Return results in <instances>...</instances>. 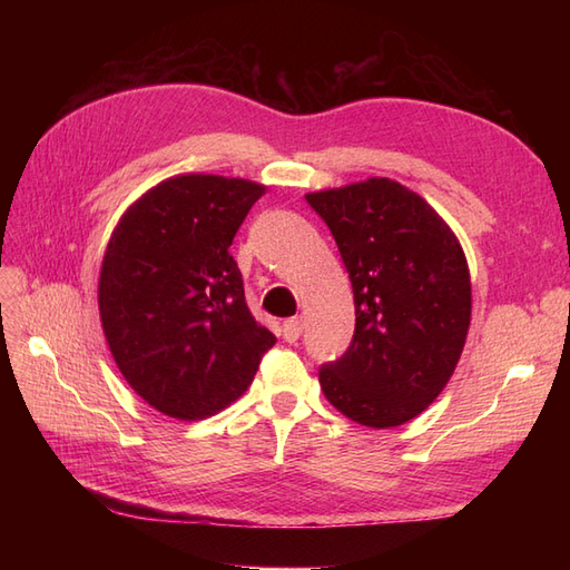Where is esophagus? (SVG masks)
Returning <instances> with one entry per match:
<instances>
[{
	"instance_id": "1",
	"label": "esophagus",
	"mask_w": 570,
	"mask_h": 570,
	"mask_svg": "<svg viewBox=\"0 0 570 570\" xmlns=\"http://www.w3.org/2000/svg\"><path fill=\"white\" fill-rule=\"evenodd\" d=\"M281 335L285 342H297L299 335H302V318H287L281 327Z\"/></svg>"
}]
</instances>
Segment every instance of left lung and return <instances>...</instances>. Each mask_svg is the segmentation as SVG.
Returning a JSON list of instances; mask_svg holds the SVG:
<instances>
[{"label": "left lung", "instance_id": "obj_1", "mask_svg": "<svg viewBox=\"0 0 570 570\" xmlns=\"http://www.w3.org/2000/svg\"><path fill=\"white\" fill-rule=\"evenodd\" d=\"M354 289L347 352L318 368L323 394L368 428L416 419L450 381L471 323V275L450 226L387 178L306 195Z\"/></svg>", "mask_w": 570, "mask_h": 570}]
</instances>
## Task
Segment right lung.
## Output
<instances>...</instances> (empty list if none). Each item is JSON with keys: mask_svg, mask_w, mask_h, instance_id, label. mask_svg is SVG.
Here are the masks:
<instances>
[{"mask_svg": "<svg viewBox=\"0 0 570 570\" xmlns=\"http://www.w3.org/2000/svg\"><path fill=\"white\" fill-rule=\"evenodd\" d=\"M262 195L252 180L170 178L137 199L109 239L99 275L109 350L128 385L170 419L226 409L275 344L230 256Z\"/></svg>", "mask_w": 570, "mask_h": 570, "instance_id": "right-lung-1", "label": "right lung"}]
</instances>
